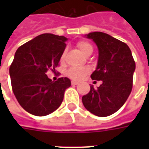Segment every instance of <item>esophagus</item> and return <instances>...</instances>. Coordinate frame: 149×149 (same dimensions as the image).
<instances>
[{"instance_id": "34e87169", "label": "esophagus", "mask_w": 149, "mask_h": 149, "mask_svg": "<svg viewBox=\"0 0 149 149\" xmlns=\"http://www.w3.org/2000/svg\"><path fill=\"white\" fill-rule=\"evenodd\" d=\"M71 84H72V85H77V84H79V83H78L77 81H72L71 82Z\"/></svg>"}]
</instances>
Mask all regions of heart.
Here are the masks:
<instances>
[{
    "mask_svg": "<svg viewBox=\"0 0 149 149\" xmlns=\"http://www.w3.org/2000/svg\"><path fill=\"white\" fill-rule=\"evenodd\" d=\"M77 46L78 49L81 50V52L86 56L91 55L93 52V47L87 40L78 41ZM65 54H66V50L65 49L60 56V61L61 62L65 61ZM89 72H90V69L88 67H72L67 70L66 74L72 80L80 81L81 79H83L84 77H86L88 74H89Z\"/></svg>",
    "mask_w": 149,
    "mask_h": 149,
    "instance_id": "b5f03b06",
    "label": "heart"
}]
</instances>
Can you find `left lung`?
I'll return each mask as SVG.
<instances>
[{"instance_id":"1","label":"left lung","mask_w":149,"mask_h":149,"mask_svg":"<svg viewBox=\"0 0 149 149\" xmlns=\"http://www.w3.org/2000/svg\"><path fill=\"white\" fill-rule=\"evenodd\" d=\"M99 50L97 69L91 75L95 81H102L97 89L82 97L85 109L97 116H108L121 108L132 89L136 63L129 47L110 35L93 32L87 35Z\"/></svg>"}]
</instances>
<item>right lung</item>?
<instances>
[{
    "instance_id": "add662e5",
    "label": "right lung",
    "mask_w": 149,
    "mask_h": 149,
    "mask_svg": "<svg viewBox=\"0 0 149 149\" xmlns=\"http://www.w3.org/2000/svg\"><path fill=\"white\" fill-rule=\"evenodd\" d=\"M64 36L44 33L20 46L9 67L13 92L25 111L37 116L49 115L61 104L71 81H52L46 72H55L65 49Z\"/></svg>"
}]
</instances>
